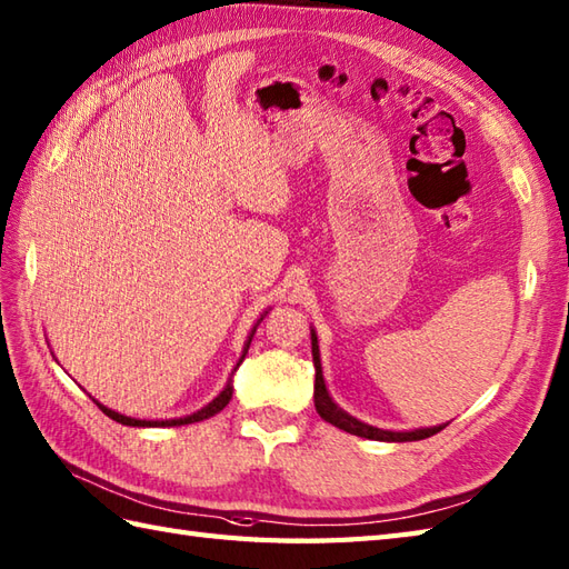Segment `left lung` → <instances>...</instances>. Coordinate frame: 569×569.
Here are the masks:
<instances>
[{
    "label": "left lung",
    "mask_w": 569,
    "mask_h": 569,
    "mask_svg": "<svg viewBox=\"0 0 569 569\" xmlns=\"http://www.w3.org/2000/svg\"><path fill=\"white\" fill-rule=\"evenodd\" d=\"M311 356H313V368H317V382H313V403H317V411L323 421L338 426L340 431L360 436V438H370V440H389V443H407V440H423L431 438L438 431H443V426H431V428H416V431H382V428H375L370 423L358 421L356 416L346 413L338 403L331 399L323 382V370H321V358H319V340L317 331L311 328Z\"/></svg>",
    "instance_id": "1"
}]
</instances>
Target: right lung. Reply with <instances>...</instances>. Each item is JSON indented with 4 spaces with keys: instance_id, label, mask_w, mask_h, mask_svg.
Masks as SVG:
<instances>
[{
    "instance_id": "1",
    "label": "right lung",
    "mask_w": 569,
    "mask_h": 569,
    "mask_svg": "<svg viewBox=\"0 0 569 569\" xmlns=\"http://www.w3.org/2000/svg\"><path fill=\"white\" fill-rule=\"evenodd\" d=\"M268 313V311H264ZM262 321V317L258 319V323ZM258 323L252 326V331H250V336H248V340H246V346H243V356H241V360H238V365L243 362V358H246V352H248V348H250V340H252V336H256V328H258ZM236 365V368H238ZM231 395H233V385H231V380H229V385H226L223 389H221V395L213 399V401H209L207 407H201L199 411H194V413H189V416H182V419H166V421H146V419H131V416H123V413H119V411H111V409H107L104 403H99V401H94L99 409H102L109 419H113L117 423H123V426H138V428H146V426H184V423H197V421H204V419H209V416H213V413H219L226 403L231 401Z\"/></svg>"
}]
</instances>
